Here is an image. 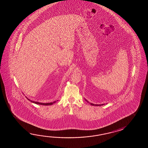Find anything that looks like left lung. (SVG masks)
Listing matches in <instances>:
<instances>
[{"instance_id": "left-lung-1", "label": "left lung", "mask_w": 148, "mask_h": 148, "mask_svg": "<svg viewBox=\"0 0 148 148\" xmlns=\"http://www.w3.org/2000/svg\"><path fill=\"white\" fill-rule=\"evenodd\" d=\"M86 101H87V100H86ZM90 104H91V105H92V106H101V105H104V104H101V105H97V104H92V103H90Z\"/></svg>"}]
</instances>
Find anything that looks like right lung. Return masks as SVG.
<instances>
[{"label": "right lung", "instance_id": "obj_1", "mask_svg": "<svg viewBox=\"0 0 148 148\" xmlns=\"http://www.w3.org/2000/svg\"><path fill=\"white\" fill-rule=\"evenodd\" d=\"M27 99H28L29 101H31L32 103H35V104H38V105H52V104L56 103L57 101H54L53 102H52V103H39V102H37V101H32L31 100H29V99L27 98Z\"/></svg>", "mask_w": 148, "mask_h": 148}]
</instances>
